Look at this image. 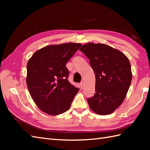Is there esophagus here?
I'll return each instance as SVG.
<instances>
[{
    "instance_id": "1",
    "label": "esophagus",
    "mask_w": 150,
    "mask_h": 150,
    "mask_svg": "<svg viewBox=\"0 0 150 150\" xmlns=\"http://www.w3.org/2000/svg\"><path fill=\"white\" fill-rule=\"evenodd\" d=\"M79 85H80V87H81V89H82V88H83V87H84V82H81V83L79 84Z\"/></svg>"
}]
</instances>
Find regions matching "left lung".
Returning <instances> with one entry per match:
<instances>
[{
  "instance_id": "obj_1",
  "label": "left lung",
  "mask_w": 150,
  "mask_h": 150,
  "mask_svg": "<svg viewBox=\"0 0 150 150\" xmlns=\"http://www.w3.org/2000/svg\"><path fill=\"white\" fill-rule=\"evenodd\" d=\"M79 50L90 60L95 75V93L87 101L92 111L105 115L122 103L132 79L128 59L120 51L104 44L88 43Z\"/></svg>"
}]
</instances>
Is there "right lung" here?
Wrapping results in <instances>:
<instances>
[{"label": "right lung", "instance_id": "1", "mask_svg": "<svg viewBox=\"0 0 150 150\" xmlns=\"http://www.w3.org/2000/svg\"><path fill=\"white\" fill-rule=\"evenodd\" d=\"M66 43L38 50L27 64L26 82L31 98L40 110L57 115L69 110L79 89L69 83L66 64L81 46Z\"/></svg>", "mask_w": 150, "mask_h": 150}]
</instances>
